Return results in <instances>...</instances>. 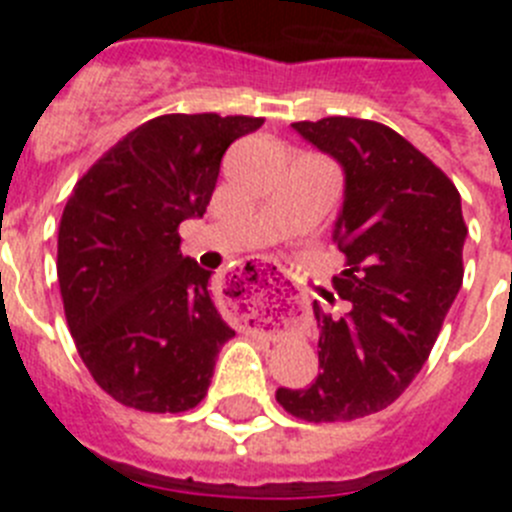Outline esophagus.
Masks as SVG:
<instances>
[{"label":"esophagus","instance_id":"esophagus-1","mask_svg":"<svg viewBox=\"0 0 512 512\" xmlns=\"http://www.w3.org/2000/svg\"><path fill=\"white\" fill-rule=\"evenodd\" d=\"M230 289L241 292V302L261 305L279 300V297L297 295V287L266 261H243L238 269L230 271Z\"/></svg>","mask_w":512,"mask_h":512}]
</instances>
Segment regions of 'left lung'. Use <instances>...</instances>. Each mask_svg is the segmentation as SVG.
Listing matches in <instances>:
<instances>
[{"label":"left lung","instance_id":"1","mask_svg":"<svg viewBox=\"0 0 512 512\" xmlns=\"http://www.w3.org/2000/svg\"><path fill=\"white\" fill-rule=\"evenodd\" d=\"M292 128L336 158L346 176L333 241L346 269L333 289L348 312L318 302V361L307 390L279 387L277 402L307 423L384 410L423 369L464 279L467 225L451 179L382 122L323 117Z\"/></svg>","mask_w":512,"mask_h":512}]
</instances>
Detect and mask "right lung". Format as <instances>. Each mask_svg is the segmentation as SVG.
Wrapping results in <instances>:
<instances>
[{"instance_id": "add662e5", "label": "right lung", "mask_w": 512, "mask_h": 512, "mask_svg": "<svg viewBox=\"0 0 512 512\" xmlns=\"http://www.w3.org/2000/svg\"><path fill=\"white\" fill-rule=\"evenodd\" d=\"M264 117L161 115L81 176L58 228V284L76 351L125 408L184 413L207 395L235 330L212 271L182 256L179 225L205 215L223 153Z\"/></svg>"}]
</instances>
